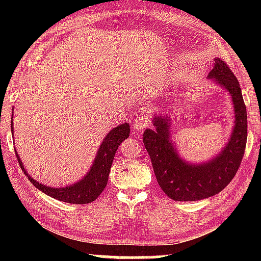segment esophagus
I'll list each match as a JSON object with an SVG mask.
<instances>
[{"label": "esophagus", "instance_id": "34e87169", "mask_svg": "<svg viewBox=\"0 0 261 261\" xmlns=\"http://www.w3.org/2000/svg\"><path fill=\"white\" fill-rule=\"evenodd\" d=\"M149 124V118L146 115H140L139 117H137L136 120L132 122V125H134V129L136 131H143L145 127L148 126Z\"/></svg>", "mask_w": 261, "mask_h": 261}]
</instances>
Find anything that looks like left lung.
Masks as SVG:
<instances>
[{
  "mask_svg": "<svg viewBox=\"0 0 261 261\" xmlns=\"http://www.w3.org/2000/svg\"><path fill=\"white\" fill-rule=\"evenodd\" d=\"M210 78H214L230 93L235 107V127L227 146L213 160L192 166L179 159L169 139L166 118L155 116V131L145 130L143 143L151 158L160 188L176 201L205 199L219 193L235 177L241 166L247 139L246 107L235 74L226 62L215 59Z\"/></svg>",
  "mask_w": 261,
  "mask_h": 261,
  "instance_id": "left-lung-1",
  "label": "left lung"
}]
</instances>
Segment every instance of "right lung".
<instances>
[{
	"mask_svg": "<svg viewBox=\"0 0 261 261\" xmlns=\"http://www.w3.org/2000/svg\"><path fill=\"white\" fill-rule=\"evenodd\" d=\"M129 136L130 126L127 123L115 127V129L110 131L109 134L106 136L102 144H101L98 155L95 158L94 165L92 166L91 170L88 171L85 178L76 184L70 185L68 188L55 189L46 187V185L43 184H39L37 180L30 177V175L26 173L23 167V163H21L17 152L16 156L17 160L19 162L20 168L24 170L25 175H28L30 182L32 183L35 188L40 190V191L45 192L48 196L54 198V199L69 202V204H88V202L94 201L96 198L100 196V193L105 190L106 185L108 183V176L110 168H112L115 153H116L118 146L122 144V141L125 140Z\"/></svg>",
	"mask_w": 261,
	"mask_h": 261,
	"instance_id": "obj_1",
	"label": "right lung"
}]
</instances>
